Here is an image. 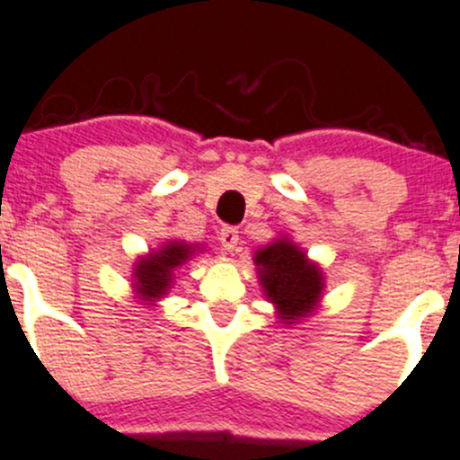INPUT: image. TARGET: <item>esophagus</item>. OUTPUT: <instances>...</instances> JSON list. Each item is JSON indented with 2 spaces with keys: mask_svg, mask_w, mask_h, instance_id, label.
I'll return each mask as SVG.
<instances>
[{
  "mask_svg": "<svg viewBox=\"0 0 460 460\" xmlns=\"http://www.w3.org/2000/svg\"><path fill=\"white\" fill-rule=\"evenodd\" d=\"M219 243L226 252H234L236 245H239V230H236V228H221Z\"/></svg>",
  "mask_w": 460,
  "mask_h": 460,
  "instance_id": "34e87169",
  "label": "esophagus"
}]
</instances>
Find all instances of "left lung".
Here are the masks:
<instances>
[{"label":"left lung","mask_w":460,"mask_h":460,"mask_svg":"<svg viewBox=\"0 0 460 460\" xmlns=\"http://www.w3.org/2000/svg\"><path fill=\"white\" fill-rule=\"evenodd\" d=\"M254 265L263 296L274 305L279 323L291 327L315 314L327 288L324 271L288 234L256 250Z\"/></svg>","instance_id":"left-lung-1"}]
</instances>
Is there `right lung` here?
I'll return each mask as SVG.
<instances>
[{
    "mask_svg": "<svg viewBox=\"0 0 460 460\" xmlns=\"http://www.w3.org/2000/svg\"><path fill=\"white\" fill-rule=\"evenodd\" d=\"M201 250L204 248H199L197 243L171 239L157 250H151L149 254L137 256L131 274V288L137 303L145 305L146 309L157 307V303L166 298V294L175 285L177 268H181Z\"/></svg>",
    "mask_w": 460,
    "mask_h": 460,
    "instance_id": "right-lung-1",
    "label": "right lung"
}]
</instances>
